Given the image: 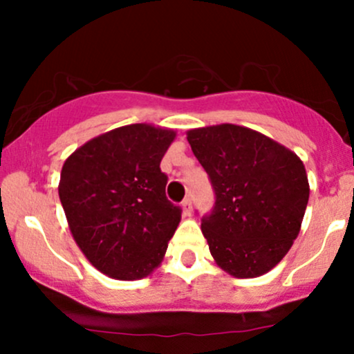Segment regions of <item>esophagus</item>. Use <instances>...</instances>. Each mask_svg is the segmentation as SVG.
Here are the masks:
<instances>
[{
    "instance_id": "obj_1",
    "label": "esophagus",
    "mask_w": 354,
    "mask_h": 354,
    "mask_svg": "<svg viewBox=\"0 0 354 354\" xmlns=\"http://www.w3.org/2000/svg\"><path fill=\"white\" fill-rule=\"evenodd\" d=\"M181 206H183V211H185V214H188V216H189L191 211H193V205H191V198L186 196L185 200H183Z\"/></svg>"
}]
</instances>
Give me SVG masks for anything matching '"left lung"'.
<instances>
[{"label":"left lung","instance_id":"obj_1","mask_svg":"<svg viewBox=\"0 0 354 354\" xmlns=\"http://www.w3.org/2000/svg\"><path fill=\"white\" fill-rule=\"evenodd\" d=\"M188 141L214 191L201 231L216 265L234 278L273 270L298 236L306 211L310 185L303 161L238 124L189 129Z\"/></svg>","mask_w":354,"mask_h":354}]
</instances>
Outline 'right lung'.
<instances>
[{"label": "right lung", "instance_id": "add662e5", "mask_svg": "<svg viewBox=\"0 0 354 354\" xmlns=\"http://www.w3.org/2000/svg\"><path fill=\"white\" fill-rule=\"evenodd\" d=\"M174 136L146 123L121 126L64 161L61 205L76 245L101 273L133 281L160 266L181 219L160 168Z\"/></svg>", "mask_w": 354, "mask_h": 354}]
</instances>
